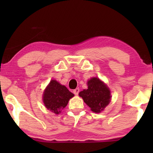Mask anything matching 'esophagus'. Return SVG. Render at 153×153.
I'll return each mask as SVG.
<instances>
[{
  "mask_svg": "<svg viewBox=\"0 0 153 153\" xmlns=\"http://www.w3.org/2000/svg\"><path fill=\"white\" fill-rule=\"evenodd\" d=\"M79 92V89L78 88H76L75 90H74V93L76 95H77L78 94V93Z\"/></svg>",
  "mask_w": 153,
  "mask_h": 153,
  "instance_id": "1",
  "label": "esophagus"
}]
</instances>
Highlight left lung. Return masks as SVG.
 Returning <instances> with one entry per match:
<instances>
[{
  "label": "left lung",
  "mask_w": 153,
  "mask_h": 153,
  "mask_svg": "<svg viewBox=\"0 0 153 153\" xmlns=\"http://www.w3.org/2000/svg\"><path fill=\"white\" fill-rule=\"evenodd\" d=\"M87 85L88 88L80 92L79 96L92 111L100 113L111 101L110 90L98 77H92L87 82Z\"/></svg>",
  "instance_id": "8db88e82"
}]
</instances>
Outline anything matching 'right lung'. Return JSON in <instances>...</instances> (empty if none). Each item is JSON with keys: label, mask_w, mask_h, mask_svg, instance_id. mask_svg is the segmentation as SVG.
<instances>
[{"label": "right lung", "mask_w": 153, "mask_h": 153, "mask_svg": "<svg viewBox=\"0 0 153 153\" xmlns=\"http://www.w3.org/2000/svg\"><path fill=\"white\" fill-rule=\"evenodd\" d=\"M74 97L67 88L55 79H52L43 94V102L46 108L57 115Z\"/></svg>", "instance_id": "right-lung-1"}]
</instances>
